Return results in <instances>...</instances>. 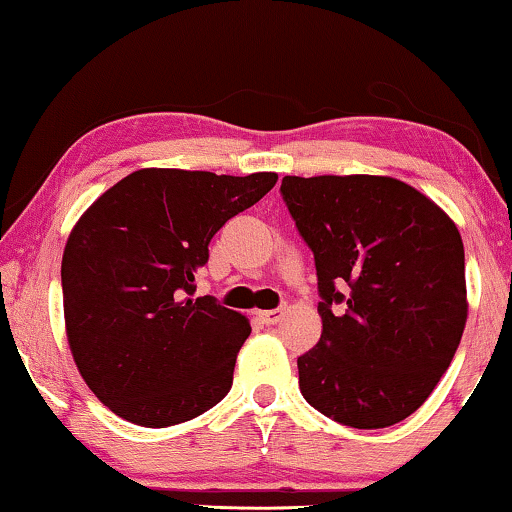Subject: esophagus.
<instances>
[{"label": "esophagus", "mask_w": 512, "mask_h": 512, "mask_svg": "<svg viewBox=\"0 0 512 512\" xmlns=\"http://www.w3.org/2000/svg\"><path fill=\"white\" fill-rule=\"evenodd\" d=\"M258 317L263 319V324L272 326V324H277V321L284 317V307H277V310H265V312H258Z\"/></svg>", "instance_id": "34e87169"}]
</instances>
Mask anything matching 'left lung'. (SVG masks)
<instances>
[{"label": "left lung", "mask_w": 512, "mask_h": 512, "mask_svg": "<svg viewBox=\"0 0 512 512\" xmlns=\"http://www.w3.org/2000/svg\"><path fill=\"white\" fill-rule=\"evenodd\" d=\"M279 191L321 296V338L298 356L300 394L354 429L403 422L450 368L466 326L457 226L391 177H284Z\"/></svg>", "instance_id": "1"}]
</instances>
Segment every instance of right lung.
I'll use <instances>...</instances> for the list:
<instances>
[{"label": "right lung", "mask_w": 512, "mask_h": 512, "mask_svg": "<svg viewBox=\"0 0 512 512\" xmlns=\"http://www.w3.org/2000/svg\"><path fill=\"white\" fill-rule=\"evenodd\" d=\"M275 184V172L146 167L76 221L60 270L67 340L90 391L118 417L163 429L228 394L251 326L212 296L193 298L195 275L216 230Z\"/></svg>", "instance_id": "1"}]
</instances>
